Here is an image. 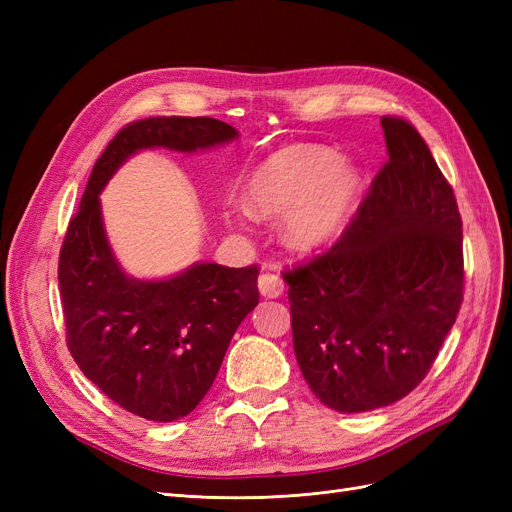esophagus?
Masks as SVG:
<instances>
[{"label":"esophagus","mask_w":512,"mask_h":512,"mask_svg":"<svg viewBox=\"0 0 512 512\" xmlns=\"http://www.w3.org/2000/svg\"><path fill=\"white\" fill-rule=\"evenodd\" d=\"M258 288H260L262 297H269V299L280 297V294L284 292L286 284H284L282 275H280V271H277L275 265L267 267L265 271L260 273V277H258Z\"/></svg>","instance_id":"34e87169"}]
</instances>
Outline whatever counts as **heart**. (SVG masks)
I'll use <instances>...</instances> for the list:
<instances>
[{
    "mask_svg": "<svg viewBox=\"0 0 512 512\" xmlns=\"http://www.w3.org/2000/svg\"><path fill=\"white\" fill-rule=\"evenodd\" d=\"M356 173L329 149L290 145L275 151L247 177L245 200L254 215H282L284 237L292 247L312 250L337 235L356 196ZM228 218H245L230 209Z\"/></svg>",
    "mask_w": 512,
    "mask_h": 512,
    "instance_id": "1",
    "label": "heart"
}]
</instances>
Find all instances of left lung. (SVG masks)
Returning <instances> with one entry per match:
<instances>
[{"label":"left lung","mask_w":512,"mask_h":512,"mask_svg":"<svg viewBox=\"0 0 512 512\" xmlns=\"http://www.w3.org/2000/svg\"><path fill=\"white\" fill-rule=\"evenodd\" d=\"M380 123L389 160L344 235L284 271L301 374L344 414L395 404L423 382L466 277L451 183L410 121Z\"/></svg>","instance_id":"left-lung-1"}]
</instances>
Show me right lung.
Instances as JSON below:
<instances>
[{
  "label": "right lung",
  "mask_w": 512,
  "mask_h": 512,
  "mask_svg": "<svg viewBox=\"0 0 512 512\" xmlns=\"http://www.w3.org/2000/svg\"><path fill=\"white\" fill-rule=\"evenodd\" d=\"M232 138L237 130L213 117L128 123L94 164L61 243L57 277L72 359L108 399L147 421H177L207 395L232 335L258 305L260 269L198 262L170 280H134L106 243L98 194L138 149L196 151Z\"/></svg>",
  "instance_id": "obj_1"
}]
</instances>
